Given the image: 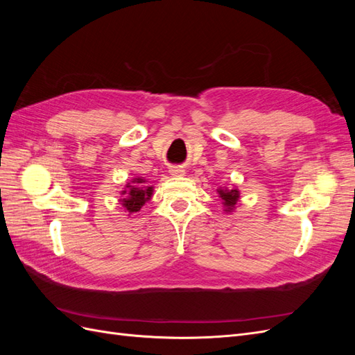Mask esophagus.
I'll return each instance as SVG.
<instances>
[{
    "label": "esophagus",
    "instance_id": "1",
    "mask_svg": "<svg viewBox=\"0 0 355 355\" xmlns=\"http://www.w3.org/2000/svg\"><path fill=\"white\" fill-rule=\"evenodd\" d=\"M170 173L173 175V176H182V175H185V170H182L179 167H171L170 168Z\"/></svg>",
    "mask_w": 355,
    "mask_h": 355
}]
</instances>
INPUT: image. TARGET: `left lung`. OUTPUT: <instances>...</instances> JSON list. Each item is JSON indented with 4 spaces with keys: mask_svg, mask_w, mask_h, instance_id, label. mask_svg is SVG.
Listing matches in <instances>:
<instances>
[{
    "mask_svg": "<svg viewBox=\"0 0 355 355\" xmlns=\"http://www.w3.org/2000/svg\"><path fill=\"white\" fill-rule=\"evenodd\" d=\"M218 197L220 198L225 213H232L240 204V191L235 185H232V188H218Z\"/></svg>",
    "mask_w": 355,
    "mask_h": 355,
    "instance_id": "1",
    "label": "left lung"
}]
</instances>
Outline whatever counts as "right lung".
<instances>
[{
    "label": "right lung",
    "mask_w": 355,
    "mask_h": 355,
    "mask_svg": "<svg viewBox=\"0 0 355 355\" xmlns=\"http://www.w3.org/2000/svg\"><path fill=\"white\" fill-rule=\"evenodd\" d=\"M154 187L148 184V179L136 176L130 182H127L124 189L120 192L121 198L118 200L123 206L124 211L130 214L136 213L144 207V204L153 198Z\"/></svg>",
    "instance_id": "obj_1"
}]
</instances>
